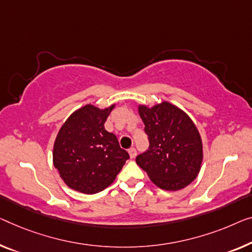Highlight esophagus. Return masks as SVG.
Masks as SVG:
<instances>
[{"mask_svg": "<svg viewBox=\"0 0 252 252\" xmlns=\"http://www.w3.org/2000/svg\"><path fill=\"white\" fill-rule=\"evenodd\" d=\"M127 152H129V155H130L131 158H134V157L137 156V150L134 148H130L129 150H127Z\"/></svg>", "mask_w": 252, "mask_h": 252, "instance_id": "34e87169", "label": "esophagus"}]
</instances>
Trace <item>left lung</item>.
<instances>
[{"label": "left lung", "mask_w": 252, "mask_h": 252, "mask_svg": "<svg viewBox=\"0 0 252 252\" xmlns=\"http://www.w3.org/2000/svg\"><path fill=\"white\" fill-rule=\"evenodd\" d=\"M149 148L136 162L147 172L154 185L167 191L189 186L200 171L202 142L197 126L186 112L162 102L148 107L139 105Z\"/></svg>", "instance_id": "8db88e82"}]
</instances>
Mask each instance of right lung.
<instances>
[{
	"instance_id": "obj_1",
	"label": "right lung",
	"mask_w": 252,
	"mask_h": 252,
	"mask_svg": "<svg viewBox=\"0 0 252 252\" xmlns=\"http://www.w3.org/2000/svg\"><path fill=\"white\" fill-rule=\"evenodd\" d=\"M115 104L100 108L87 104L74 111L60 129L53 147V164L65 185L86 194L111 186L129 154L114 133L105 130Z\"/></svg>"
}]
</instances>
